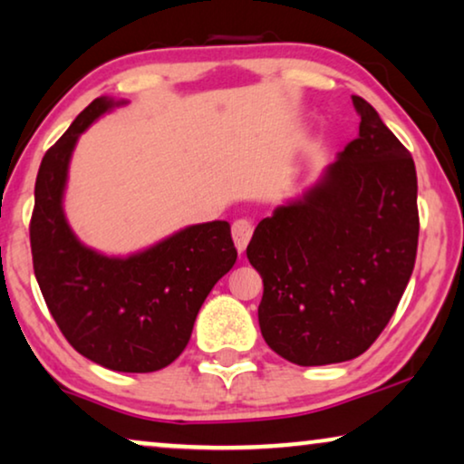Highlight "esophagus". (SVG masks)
<instances>
[{"label": "esophagus", "instance_id": "34e87169", "mask_svg": "<svg viewBox=\"0 0 464 464\" xmlns=\"http://www.w3.org/2000/svg\"><path fill=\"white\" fill-rule=\"evenodd\" d=\"M253 237V224L248 219H237L232 224V238H234V245H237V248L240 253L245 251L248 240H251Z\"/></svg>", "mask_w": 464, "mask_h": 464}]
</instances>
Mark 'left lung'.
Listing matches in <instances>:
<instances>
[{"label": "left lung", "mask_w": 464, "mask_h": 464, "mask_svg": "<svg viewBox=\"0 0 464 464\" xmlns=\"http://www.w3.org/2000/svg\"><path fill=\"white\" fill-rule=\"evenodd\" d=\"M360 136L320 184L255 227L246 257L264 280L259 328L299 366L358 358L392 320L419 245L411 152L364 98Z\"/></svg>", "instance_id": "left-lung-1"}]
</instances>
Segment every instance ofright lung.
I'll return each mask as SVG.
<instances>
[{"label": "right lung", "instance_id": "obj_1", "mask_svg": "<svg viewBox=\"0 0 464 464\" xmlns=\"http://www.w3.org/2000/svg\"><path fill=\"white\" fill-rule=\"evenodd\" d=\"M112 100L96 98L39 165L31 216L33 270L64 339L96 364L154 372L184 352L197 314L237 261L227 221L190 226L149 251L111 259L85 248L63 213L71 152Z\"/></svg>", "mask_w": 464, "mask_h": 464}]
</instances>
